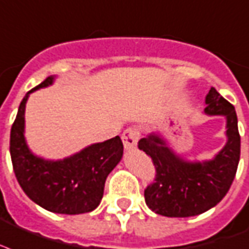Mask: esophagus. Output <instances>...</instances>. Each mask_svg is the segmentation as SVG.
<instances>
[{
  "label": "esophagus",
  "instance_id": "esophagus-1",
  "mask_svg": "<svg viewBox=\"0 0 249 249\" xmlns=\"http://www.w3.org/2000/svg\"><path fill=\"white\" fill-rule=\"evenodd\" d=\"M138 138H140V130H138L136 126H130V128L125 129L124 133H123V136H121L124 147L126 150L136 149Z\"/></svg>",
  "mask_w": 249,
  "mask_h": 249
}]
</instances>
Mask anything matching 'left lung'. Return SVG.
<instances>
[{
	"mask_svg": "<svg viewBox=\"0 0 249 249\" xmlns=\"http://www.w3.org/2000/svg\"><path fill=\"white\" fill-rule=\"evenodd\" d=\"M205 112L223 115L227 120L229 141L209 162H185L176 157L162 138L150 134L141 138L138 149L149 155L155 178L145 189V201L153 212L164 217H193L219 202L234 181L240 159V134L234 106L214 87L206 96Z\"/></svg>",
	"mask_w": 249,
	"mask_h": 249,
	"instance_id": "1",
	"label": "left lung"
}]
</instances>
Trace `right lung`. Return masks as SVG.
Returning a JSON list of instances; mask_svg holds the SVG:
<instances>
[{
  "mask_svg": "<svg viewBox=\"0 0 249 249\" xmlns=\"http://www.w3.org/2000/svg\"><path fill=\"white\" fill-rule=\"evenodd\" d=\"M53 82L45 78L20 102L10 132V155L15 178L23 192L45 210L58 214L89 213L98 208L106 179L123 157L120 137L95 143L64 160H44L24 141V107L28 95Z\"/></svg>",
  "mask_w": 249,
  "mask_h": 249,
  "instance_id": "obj_1",
  "label": "right lung"
}]
</instances>
